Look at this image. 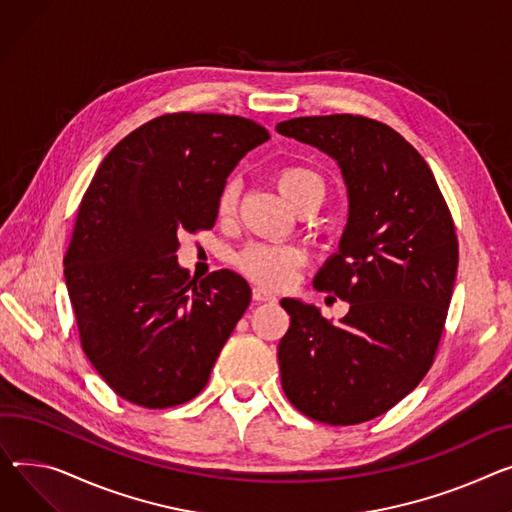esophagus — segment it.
<instances>
[{"label": "esophagus", "mask_w": 512, "mask_h": 512, "mask_svg": "<svg viewBox=\"0 0 512 512\" xmlns=\"http://www.w3.org/2000/svg\"><path fill=\"white\" fill-rule=\"evenodd\" d=\"M253 300L255 302H276V294H271V292H267L265 288H253Z\"/></svg>", "instance_id": "1"}]
</instances>
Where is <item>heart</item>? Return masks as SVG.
I'll use <instances>...</instances> for the list:
<instances>
[{
	"mask_svg": "<svg viewBox=\"0 0 512 512\" xmlns=\"http://www.w3.org/2000/svg\"><path fill=\"white\" fill-rule=\"evenodd\" d=\"M280 191L298 210L304 203H321L325 197V181L317 170L304 164H286L276 173ZM238 203V181L228 179L216 201L220 218H230ZM306 263V251L298 245L284 243H251L234 257V265L245 278L263 288H286L296 271Z\"/></svg>",
	"mask_w": 512,
	"mask_h": 512,
	"instance_id": "1",
	"label": "heart"
}]
</instances>
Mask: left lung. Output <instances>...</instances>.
I'll return each mask as SVG.
<instances>
[{"mask_svg":"<svg viewBox=\"0 0 512 512\" xmlns=\"http://www.w3.org/2000/svg\"><path fill=\"white\" fill-rule=\"evenodd\" d=\"M278 131L333 156L350 193L339 253L313 282L350 313L331 325L315 306L282 300V387L306 418L362 424L412 393L434 362L459 263L455 222L426 160L389 125L344 113Z\"/></svg>","mask_w":512,"mask_h":512,"instance_id":"obj_1","label":"left lung"}]
</instances>
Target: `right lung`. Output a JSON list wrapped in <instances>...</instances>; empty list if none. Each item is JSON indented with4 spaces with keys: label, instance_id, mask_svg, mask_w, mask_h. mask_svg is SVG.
I'll list each match as a JSON object with an SVG mask.
<instances>
[{
    "label": "right lung",
    "instance_id": "obj_1",
    "mask_svg": "<svg viewBox=\"0 0 512 512\" xmlns=\"http://www.w3.org/2000/svg\"><path fill=\"white\" fill-rule=\"evenodd\" d=\"M269 131L245 117L160 115L98 166L65 251L80 344L129 403L166 410L208 385L251 302L230 269L195 280L177 263L179 234L210 230L226 177Z\"/></svg>",
    "mask_w": 512,
    "mask_h": 512
}]
</instances>
